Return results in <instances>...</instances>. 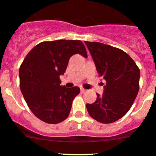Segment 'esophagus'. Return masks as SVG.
<instances>
[{
  "label": "esophagus",
  "mask_w": 156,
  "mask_h": 156,
  "mask_svg": "<svg viewBox=\"0 0 156 156\" xmlns=\"http://www.w3.org/2000/svg\"><path fill=\"white\" fill-rule=\"evenodd\" d=\"M85 91H86L85 89L82 88V87H81V93H84V92H85Z\"/></svg>",
  "instance_id": "esophagus-1"
}]
</instances>
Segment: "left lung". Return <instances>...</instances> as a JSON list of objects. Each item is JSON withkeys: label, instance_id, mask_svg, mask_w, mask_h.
<instances>
[{"label": "left lung", "instance_id": "left-lung-1", "mask_svg": "<svg viewBox=\"0 0 156 156\" xmlns=\"http://www.w3.org/2000/svg\"><path fill=\"white\" fill-rule=\"evenodd\" d=\"M99 75L106 81L102 95L87 104L89 115L102 123L122 118L132 107L140 89V71L127 53L118 48L84 41Z\"/></svg>", "mask_w": 156, "mask_h": 156}]
</instances>
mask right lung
<instances>
[{"instance_id": "right-lung-1", "label": "right lung", "mask_w": 156, "mask_h": 156, "mask_svg": "<svg viewBox=\"0 0 156 156\" xmlns=\"http://www.w3.org/2000/svg\"><path fill=\"white\" fill-rule=\"evenodd\" d=\"M87 57L80 40L42 42L30 50L20 67V87L33 114L45 123L56 124L66 120L78 87L60 85L69 58L75 54Z\"/></svg>"}]
</instances>
